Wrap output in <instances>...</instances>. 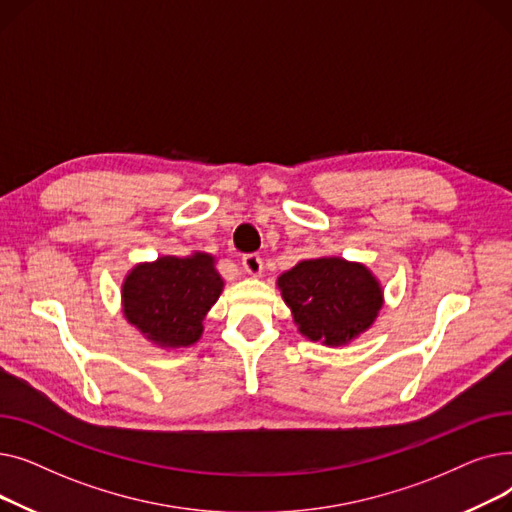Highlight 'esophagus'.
<instances>
[{
	"mask_svg": "<svg viewBox=\"0 0 512 512\" xmlns=\"http://www.w3.org/2000/svg\"><path fill=\"white\" fill-rule=\"evenodd\" d=\"M242 267H245L247 274L259 276L263 270V261L257 253H247V255H242Z\"/></svg>",
	"mask_w": 512,
	"mask_h": 512,
	"instance_id": "1",
	"label": "esophagus"
}]
</instances>
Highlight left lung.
<instances>
[{
    "label": "left lung",
    "mask_w": 512,
    "mask_h": 512,
    "mask_svg": "<svg viewBox=\"0 0 512 512\" xmlns=\"http://www.w3.org/2000/svg\"><path fill=\"white\" fill-rule=\"evenodd\" d=\"M278 288L299 332L328 346L361 336L384 305L375 276L363 263L342 257L299 261L278 278Z\"/></svg>",
    "instance_id": "1"
}]
</instances>
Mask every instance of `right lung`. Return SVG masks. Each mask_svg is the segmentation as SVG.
<instances>
[{"mask_svg":"<svg viewBox=\"0 0 512 512\" xmlns=\"http://www.w3.org/2000/svg\"><path fill=\"white\" fill-rule=\"evenodd\" d=\"M222 288L213 255H164L128 272L122 284L124 317L161 348L191 346L201 338L203 319Z\"/></svg>","mask_w":512,"mask_h":512,"instance_id":"obj_1","label":"right lung"}]
</instances>
